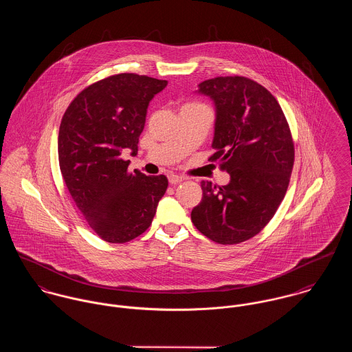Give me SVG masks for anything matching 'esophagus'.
Returning a JSON list of instances; mask_svg holds the SVG:
<instances>
[{"instance_id": "1", "label": "esophagus", "mask_w": 352, "mask_h": 352, "mask_svg": "<svg viewBox=\"0 0 352 352\" xmlns=\"http://www.w3.org/2000/svg\"><path fill=\"white\" fill-rule=\"evenodd\" d=\"M168 179H169V183H170V184H177V183H182V182L184 180L183 176L175 175V173H170V175L168 176Z\"/></svg>"}]
</instances>
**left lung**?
<instances>
[{
  "label": "left lung",
  "instance_id": "8db88e82",
  "mask_svg": "<svg viewBox=\"0 0 352 352\" xmlns=\"http://www.w3.org/2000/svg\"><path fill=\"white\" fill-rule=\"evenodd\" d=\"M199 92L217 107L215 134L208 157L229 172L217 186L201 180V201L191 219L203 236L234 245L260 233L283 201L294 165V141L275 96L244 76L206 80Z\"/></svg>",
  "mask_w": 352,
  "mask_h": 352
}]
</instances>
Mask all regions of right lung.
I'll return each mask as SVG.
<instances>
[{"label":"right lung","mask_w":352,"mask_h":352,"mask_svg":"<svg viewBox=\"0 0 352 352\" xmlns=\"http://www.w3.org/2000/svg\"><path fill=\"white\" fill-rule=\"evenodd\" d=\"M135 73L99 80L66 108L58 134V160L72 199L101 240L129 243L151 225L168 188L165 175L129 172L123 149L138 151L146 109L166 87Z\"/></svg>","instance_id":"right-lung-1"}]
</instances>
